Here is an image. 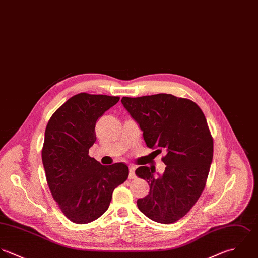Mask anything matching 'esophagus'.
I'll use <instances>...</instances> for the list:
<instances>
[{"mask_svg":"<svg viewBox=\"0 0 258 258\" xmlns=\"http://www.w3.org/2000/svg\"><path fill=\"white\" fill-rule=\"evenodd\" d=\"M129 178H130V179L136 178V175H135V167H134V166H129Z\"/></svg>","mask_w":258,"mask_h":258,"instance_id":"34e87169","label":"esophagus"}]
</instances>
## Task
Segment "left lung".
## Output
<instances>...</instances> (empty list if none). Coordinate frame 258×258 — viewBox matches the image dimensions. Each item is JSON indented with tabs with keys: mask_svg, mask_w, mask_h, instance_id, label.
Listing matches in <instances>:
<instances>
[{
	"mask_svg": "<svg viewBox=\"0 0 258 258\" xmlns=\"http://www.w3.org/2000/svg\"><path fill=\"white\" fill-rule=\"evenodd\" d=\"M121 102L139 124L146 145L166 152L162 175L155 176V168L147 166L136 169L150 186L137 206L153 221L176 222L200 197L210 170L213 138L206 118L196 103L171 94L123 97Z\"/></svg>",
	"mask_w": 258,
	"mask_h": 258,
	"instance_id": "left-lung-1",
	"label": "left lung"
}]
</instances>
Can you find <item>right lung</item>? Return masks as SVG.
<instances>
[{"label": "right lung", "mask_w": 258, "mask_h": 258, "mask_svg": "<svg viewBox=\"0 0 258 258\" xmlns=\"http://www.w3.org/2000/svg\"><path fill=\"white\" fill-rule=\"evenodd\" d=\"M119 97L80 93L50 118L42 161L53 198L72 222L86 224L109 207L114 189L127 180L128 166L100 164L89 156L96 141V122Z\"/></svg>", "instance_id": "add662e5"}]
</instances>
